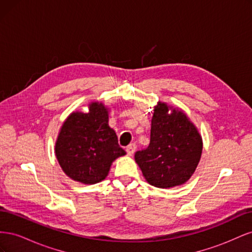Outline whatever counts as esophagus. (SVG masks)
Returning <instances> with one entry per match:
<instances>
[{"label":"esophagus","instance_id":"obj_1","mask_svg":"<svg viewBox=\"0 0 252 252\" xmlns=\"http://www.w3.org/2000/svg\"><path fill=\"white\" fill-rule=\"evenodd\" d=\"M135 149H136V145H135L134 143H132V144H130V145H128L127 148H126V151H127V154H128L129 156H132V155L134 154Z\"/></svg>","mask_w":252,"mask_h":252}]
</instances>
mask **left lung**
Wrapping results in <instances>:
<instances>
[{"mask_svg":"<svg viewBox=\"0 0 252 252\" xmlns=\"http://www.w3.org/2000/svg\"><path fill=\"white\" fill-rule=\"evenodd\" d=\"M202 150V136L186 114L158 102L151 120L149 146L136 151L134 158L150 185L172 188L191 178Z\"/></svg>","mask_w":252,"mask_h":252,"instance_id":"left-lung-1","label":"left lung"}]
</instances>
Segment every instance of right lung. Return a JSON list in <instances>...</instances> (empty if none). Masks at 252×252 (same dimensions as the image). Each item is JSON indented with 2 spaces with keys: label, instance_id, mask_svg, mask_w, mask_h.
<instances>
[{
  "label": "right lung",
  "instance_id": "obj_1",
  "mask_svg": "<svg viewBox=\"0 0 252 252\" xmlns=\"http://www.w3.org/2000/svg\"><path fill=\"white\" fill-rule=\"evenodd\" d=\"M108 108L89 104V111H75L63 123L56 142V157L63 171L83 184H96L108 175L114 159L126 152L108 125Z\"/></svg>",
  "mask_w": 252,
  "mask_h": 252
}]
</instances>
